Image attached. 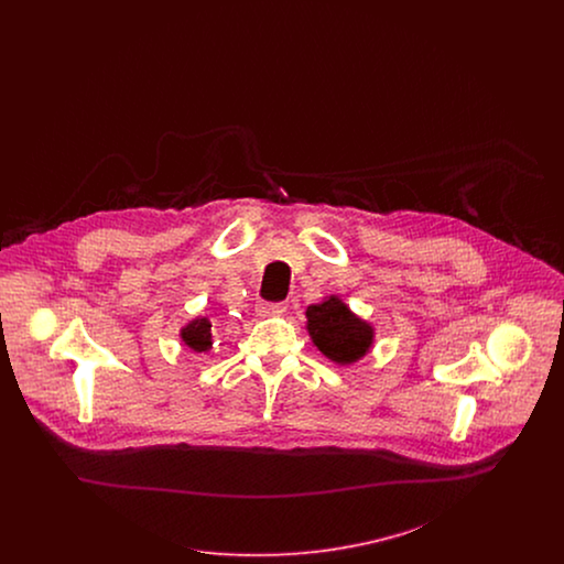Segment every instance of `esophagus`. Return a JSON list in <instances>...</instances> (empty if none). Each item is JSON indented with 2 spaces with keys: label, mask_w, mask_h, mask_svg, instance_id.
Returning <instances> with one entry per match:
<instances>
[{
  "label": "esophagus",
  "mask_w": 564,
  "mask_h": 564,
  "mask_svg": "<svg viewBox=\"0 0 564 564\" xmlns=\"http://www.w3.org/2000/svg\"><path fill=\"white\" fill-rule=\"evenodd\" d=\"M258 315L260 317H276V315H283L288 311V304L283 302H262L258 304Z\"/></svg>",
  "instance_id": "34e87169"
}]
</instances>
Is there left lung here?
Listing matches in <instances>:
<instances>
[{
    "instance_id": "1",
    "label": "left lung",
    "mask_w": 564,
    "mask_h": 564,
    "mask_svg": "<svg viewBox=\"0 0 564 564\" xmlns=\"http://www.w3.org/2000/svg\"><path fill=\"white\" fill-rule=\"evenodd\" d=\"M306 329L313 345L340 366L359 361L375 345V327L357 317L338 295L306 308Z\"/></svg>"
}]
</instances>
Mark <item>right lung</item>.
I'll return each instance as SVG.
<instances>
[{
  "mask_svg": "<svg viewBox=\"0 0 564 564\" xmlns=\"http://www.w3.org/2000/svg\"><path fill=\"white\" fill-rule=\"evenodd\" d=\"M180 336H182V343L194 350V352H207L214 347V340H212V322L207 317H196L192 322L186 323L182 329H180Z\"/></svg>",
  "mask_w": 564,
  "mask_h": 564,
  "instance_id": "add662e5",
  "label": "right lung"
}]
</instances>
